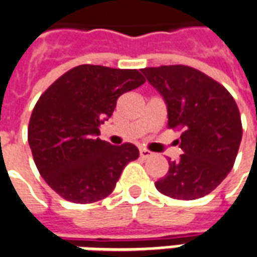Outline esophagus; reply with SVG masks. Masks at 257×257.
<instances>
[{"instance_id": "34e87169", "label": "esophagus", "mask_w": 257, "mask_h": 257, "mask_svg": "<svg viewBox=\"0 0 257 257\" xmlns=\"http://www.w3.org/2000/svg\"><path fill=\"white\" fill-rule=\"evenodd\" d=\"M139 153H140V157H142V158H149V157L153 156V154H151V151L146 150V149H140Z\"/></svg>"}]
</instances>
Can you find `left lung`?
I'll list each match as a JSON object with an SVG mask.
<instances>
[{
    "instance_id": "1",
    "label": "left lung",
    "mask_w": 257,
    "mask_h": 257,
    "mask_svg": "<svg viewBox=\"0 0 257 257\" xmlns=\"http://www.w3.org/2000/svg\"><path fill=\"white\" fill-rule=\"evenodd\" d=\"M168 106V128L182 131L178 161L156 182L176 199H197L219 186L231 171L242 139L241 115L230 92L197 68L173 64L142 70Z\"/></svg>"
}]
</instances>
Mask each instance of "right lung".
<instances>
[{
	"label": "right lung",
	"instance_id": "obj_1",
	"mask_svg": "<svg viewBox=\"0 0 257 257\" xmlns=\"http://www.w3.org/2000/svg\"><path fill=\"white\" fill-rule=\"evenodd\" d=\"M145 82L138 70L81 64L40 96L27 139L38 172L62 198L75 204L106 198L125 165L139 157L132 143L112 146L97 135L118 97Z\"/></svg>",
	"mask_w": 257,
	"mask_h": 257
}]
</instances>
